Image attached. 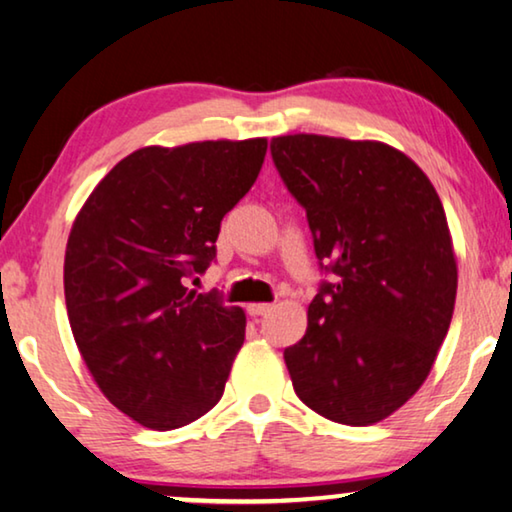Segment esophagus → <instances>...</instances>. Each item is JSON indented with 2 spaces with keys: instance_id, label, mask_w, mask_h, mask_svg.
<instances>
[{
  "instance_id": "34e87169",
  "label": "esophagus",
  "mask_w": 512,
  "mask_h": 512,
  "mask_svg": "<svg viewBox=\"0 0 512 512\" xmlns=\"http://www.w3.org/2000/svg\"><path fill=\"white\" fill-rule=\"evenodd\" d=\"M271 308H273V304H250L248 306V313L250 315H266V313H271Z\"/></svg>"
}]
</instances>
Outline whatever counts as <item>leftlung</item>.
Returning <instances> with one entry per match:
<instances>
[{"instance_id":"8db88e82","label":"left lung","mask_w":512,"mask_h":512,"mask_svg":"<svg viewBox=\"0 0 512 512\" xmlns=\"http://www.w3.org/2000/svg\"><path fill=\"white\" fill-rule=\"evenodd\" d=\"M271 157L331 276L308 306L304 338L283 352L294 392L327 420H385L427 380L455 311L441 199L410 157L380 141L276 136Z\"/></svg>"}]
</instances>
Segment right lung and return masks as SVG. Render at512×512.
Segmentation results:
<instances>
[{"mask_svg":"<svg viewBox=\"0 0 512 512\" xmlns=\"http://www.w3.org/2000/svg\"><path fill=\"white\" fill-rule=\"evenodd\" d=\"M266 139L150 146L95 187L64 255L69 325L115 408L169 431L225 392L246 315L185 278L215 259L220 222L257 181Z\"/></svg>","mask_w":512,"mask_h":512,"instance_id":"right-lung-1","label":"right lung"}]
</instances>
